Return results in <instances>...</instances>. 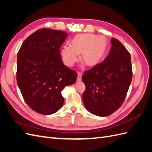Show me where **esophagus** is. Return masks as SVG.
<instances>
[{
	"label": "esophagus",
	"mask_w": 152,
	"mask_h": 152,
	"mask_svg": "<svg viewBox=\"0 0 152 152\" xmlns=\"http://www.w3.org/2000/svg\"><path fill=\"white\" fill-rule=\"evenodd\" d=\"M82 80V73L80 72H77V80L81 81Z\"/></svg>",
	"instance_id": "obj_1"
}]
</instances>
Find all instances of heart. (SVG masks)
<instances>
[{
	"instance_id": "heart-1",
	"label": "heart",
	"mask_w": 152,
	"mask_h": 152,
	"mask_svg": "<svg viewBox=\"0 0 152 152\" xmlns=\"http://www.w3.org/2000/svg\"><path fill=\"white\" fill-rule=\"evenodd\" d=\"M70 47L63 46L60 55L63 63L68 66H72L78 61L80 54V60L89 67L98 65L102 61L107 53L108 41L104 36L92 34H80L75 35L70 42Z\"/></svg>"
}]
</instances>
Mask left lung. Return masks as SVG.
<instances>
[{"instance_id": "obj_1", "label": "left lung", "mask_w": 152, "mask_h": 152, "mask_svg": "<svg viewBox=\"0 0 152 152\" xmlns=\"http://www.w3.org/2000/svg\"><path fill=\"white\" fill-rule=\"evenodd\" d=\"M112 48L104 60L85 72L86 108L95 115L108 116L123 103L132 77L131 55L118 40L111 39Z\"/></svg>"}]
</instances>
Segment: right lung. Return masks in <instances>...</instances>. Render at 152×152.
<instances>
[{"mask_svg":"<svg viewBox=\"0 0 152 152\" xmlns=\"http://www.w3.org/2000/svg\"><path fill=\"white\" fill-rule=\"evenodd\" d=\"M67 35L66 31L38 30L18 53V86L26 104L39 113L50 115L60 109L62 90L77 80L76 72L64 65L59 51Z\"/></svg>","mask_w":152,"mask_h":152,"instance_id":"right-lung-1","label":"right lung"}]
</instances>
